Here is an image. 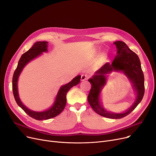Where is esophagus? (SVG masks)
Returning a JSON list of instances; mask_svg holds the SVG:
<instances>
[{
    "instance_id": "esophagus-1",
    "label": "esophagus",
    "mask_w": 156,
    "mask_h": 156,
    "mask_svg": "<svg viewBox=\"0 0 156 156\" xmlns=\"http://www.w3.org/2000/svg\"><path fill=\"white\" fill-rule=\"evenodd\" d=\"M88 76H86V75H84V74H83L81 75V80L82 81H83V80H87L88 79Z\"/></svg>"
}]
</instances>
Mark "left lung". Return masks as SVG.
Instances as JSON below:
<instances>
[{
  "label": "left lung",
  "instance_id": "obj_1",
  "mask_svg": "<svg viewBox=\"0 0 156 156\" xmlns=\"http://www.w3.org/2000/svg\"><path fill=\"white\" fill-rule=\"evenodd\" d=\"M114 44L117 52L112 63H105L88 80L91 87L88 101L92 109L98 115L111 119H120L131 113L141 101L145 93L144 75L138 55L132 51L123 41H117L114 42ZM115 71H122L125 74L132 82L136 93V101L132 106L121 114L111 113L107 111L103 108L99 98L101 90L106 83L107 74Z\"/></svg>",
  "mask_w": 156,
  "mask_h": 156
}]
</instances>
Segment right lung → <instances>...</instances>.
Returning a JSON list of instances; mask_svg holds the SVG:
<instances>
[{"label":"right lung","instance_id":"add662e5","mask_svg":"<svg viewBox=\"0 0 156 156\" xmlns=\"http://www.w3.org/2000/svg\"><path fill=\"white\" fill-rule=\"evenodd\" d=\"M47 41H37L29 51L23 54L21 56L17 67L14 72L12 86H13V92L15 101L17 104L31 118L37 120H48L52 118L59 115L64 109L66 103V93L73 86L78 84L80 83V76H77L73 78L70 83L61 86L55 97V101L52 107L43 111H34L28 109L21 102L18 91V80L20 74L23 70V68L28 64L30 61L40 56L43 52H47Z\"/></svg>","mask_w":156,"mask_h":156}]
</instances>
